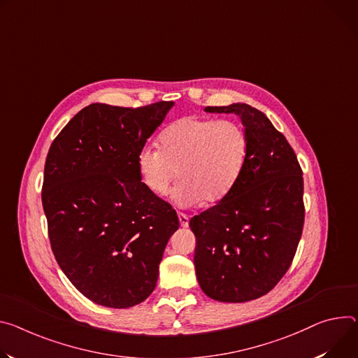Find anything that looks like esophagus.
<instances>
[{"label":"esophagus","mask_w":358,"mask_h":358,"mask_svg":"<svg viewBox=\"0 0 358 358\" xmlns=\"http://www.w3.org/2000/svg\"><path fill=\"white\" fill-rule=\"evenodd\" d=\"M178 220H180V225L181 227H184V229H185V227H188V215L187 214H184V213H178Z\"/></svg>","instance_id":"esophagus-1"}]
</instances>
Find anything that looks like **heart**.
Wrapping results in <instances>:
<instances>
[{
  "label": "heart",
  "mask_w": 358,
  "mask_h": 358,
  "mask_svg": "<svg viewBox=\"0 0 358 358\" xmlns=\"http://www.w3.org/2000/svg\"><path fill=\"white\" fill-rule=\"evenodd\" d=\"M159 151L145 145L136 157L138 177L155 197L166 196L185 207L222 201L240 178L247 155L243 128L229 120L181 118L161 133Z\"/></svg>",
  "instance_id": "heart-1"
}]
</instances>
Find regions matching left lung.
I'll list each match as a JSON object with an SVG mask.
<instances>
[{"mask_svg": "<svg viewBox=\"0 0 358 358\" xmlns=\"http://www.w3.org/2000/svg\"><path fill=\"white\" fill-rule=\"evenodd\" d=\"M206 111L241 118L247 155L229 196L189 220L194 266L210 299L245 303L271 291L294 258L304 225L303 171L264 113L243 103Z\"/></svg>", "mask_w": 358, "mask_h": 358, "instance_id": "1", "label": "left lung"}]
</instances>
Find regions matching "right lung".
<instances>
[{"label":"right lung","instance_id":"right-lung-1","mask_svg":"<svg viewBox=\"0 0 358 358\" xmlns=\"http://www.w3.org/2000/svg\"><path fill=\"white\" fill-rule=\"evenodd\" d=\"M95 103L52 141L44 169L43 207L62 273L95 304L128 308L155 288L176 210L143 185L136 157L173 108Z\"/></svg>","mask_w":358,"mask_h":358}]
</instances>
